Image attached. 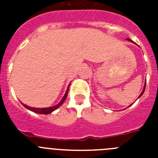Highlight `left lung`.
Returning a JSON list of instances; mask_svg holds the SVG:
<instances>
[{
	"label": "left lung",
	"instance_id": "8db88e82",
	"mask_svg": "<svg viewBox=\"0 0 158 158\" xmlns=\"http://www.w3.org/2000/svg\"><path fill=\"white\" fill-rule=\"evenodd\" d=\"M127 40H128V41H130V42H131V43H134L133 41H132V40H130V39H127ZM145 89H146V84H145V85H144V88H143V89H142V93H141V94L139 95V98H140L141 96H142V94H143V93H144V92H145ZM138 98V99H139Z\"/></svg>",
	"mask_w": 158,
	"mask_h": 158
}]
</instances>
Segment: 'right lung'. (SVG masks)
<instances>
[{
  "label": "right lung",
  "instance_id": "add662e5",
  "mask_svg": "<svg viewBox=\"0 0 158 158\" xmlns=\"http://www.w3.org/2000/svg\"><path fill=\"white\" fill-rule=\"evenodd\" d=\"M69 85H70V83H69V85H68V88H67L66 92H65V95H64V96H63V97H62V100H61V101H60L58 104H56V105H54V106H52V107H43V108H40V107H29V106L26 105V104H23V103H21V104H23V107H26L27 109L30 110V111H33V112H35V113H38V114H43V115H47V114H50V113L53 112V111H55V110H56V109H58V107H59L60 106H61L62 104H63L64 101H65V99H66L67 95H68V93H69Z\"/></svg>",
  "mask_w": 158,
  "mask_h": 158
}]
</instances>
